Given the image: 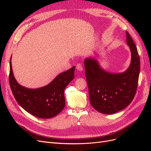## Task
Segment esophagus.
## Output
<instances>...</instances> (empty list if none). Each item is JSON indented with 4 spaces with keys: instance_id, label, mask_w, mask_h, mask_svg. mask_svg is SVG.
<instances>
[{
    "instance_id": "obj_1",
    "label": "esophagus",
    "mask_w": 151,
    "mask_h": 151,
    "mask_svg": "<svg viewBox=\"0 0 151 151\" xmlns=\"http://www.w3.org/2000/svg\"><path fill=\"white\" fill-rule=\"evenodd\" d=\"M76 68L77 70L83 71V65H82V63H77L76 65Z\"/></svg>"
}]
</instances>
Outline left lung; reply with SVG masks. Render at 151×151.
Masks as SVG:
<instances>
[{
    "label": "left lung",
    "instance_id": "1",
    "mask_svg": "<svg viewBox=\"0 0 151 151\" xmlns=\"http://www.w3.org/2000/svg\"><path fill=\"white\" fill-rule=\"evenodd\" d=\"M126 34L132 60L125 72L111 74L103 70L94 59L88 58L84 60L91 104L103 114H113L129 106L137 89L140 57L133 40L127 31Z\"/></svg>",
    "mask_w": 151,
    "mask_h": 151
}]
</instances>
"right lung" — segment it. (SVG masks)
<instances>
[{
    "mask_svg": "<svg viewBox=\"0 0 151 151\" xmlns=\"http://www.w3.org/2000/svg\"><path fill=\"white\" fill-rule=\"evenodd\" d=\"M75 66L57 76L46 86L28 89L19 85L13 75L10 60L9 84L16 101L27 112L40 118H50L60 113L65 105L64 90L74 78Z\"/></svg>",
    "mask_w": 151,
    "mask_h": 151,
    "instance_id": "add662e5",
    "label": "right lung"
}]
</instances>
